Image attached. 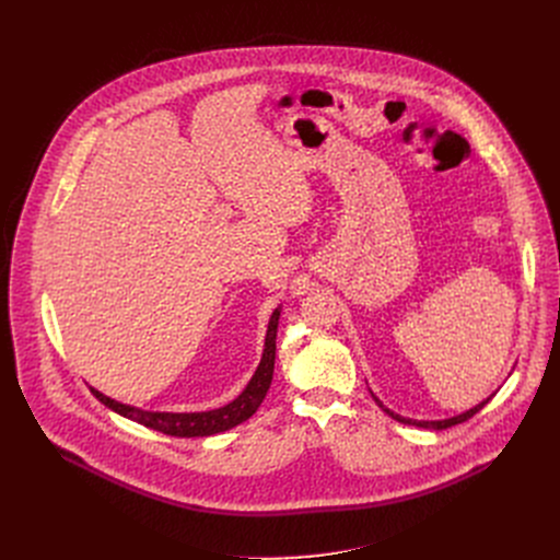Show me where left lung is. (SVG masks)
I'll use <instances>...</instances> for the list:
<instances>
[{
	"mask_svg": "<svg viewBox=\"0 0 560 560\" xmlns=\"http://www.w3.org/2000/svg\"><path fill=\"white\" fill-rule=\"evenodd\" d=\"M372 397H374V401L378 404V408H384L386 413L393 418V420H397V422H401V424H410V427H420V429H435V431H440V429H447V427H454V424H460V422H465V420H469L472 416H477L479 410L490 401V397L488 399H483L481 404H477L475 408H469V410H465V413H460V416H454V418H447V420H410V418H401V416H397V413H393L390 408H386L384 406V401H381L374 393H372Z\"/></svg>",
	"mask_w": 560,
	"mask_h": 560,
	"instance_id": "obj_1",
	"label": "left lung"
}]
</instances>
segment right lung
<instances>
[{
    "label": "right lung",
    "mask_w": 560,
    "mask_h": 560,
    "mask_svg": "<svg viewBox=\"0 0 560 560\" xmlns=\"http://www.w3.org/2000/svg\"><path fill=\"white\" fill-rule=\"evenodd\" d=\"M279 315H281V306L275 308V313L270 315L268 322V334H265V349L260 363L254 372V376L249 378L247 388L235 397L233 401H229L222 408L215 410H203V413H159V410H142L136 406H127L115 401L106 395H102L100 390L91 388L93 395L108 406L110 410H115L117 416H122L127 420H133L147 429L161 431L165 435H176V438H201V435H213L226 429L238 427L241 422L249 420L260 401L265 399L272 384V372H275V351H277V327H279Z\"/></svg>",
    "instance_id": "obj_1"
}]
</instances>
